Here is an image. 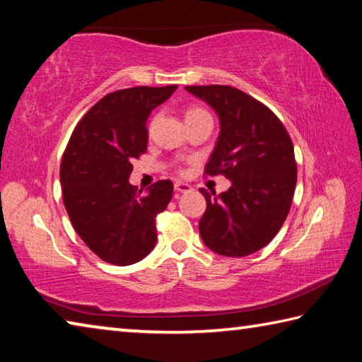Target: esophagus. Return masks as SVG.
<instances>
[{
	"label": "esophagus",
	"mask_w": 362,
	"mask_h": 362,
	"mask_svg": "<svg viewBox=\"0 0 362 362\" xmlns=\"http://www.w3.org/2000/svg\"><path fill=\"white\" fill-rule=\"evenodd\" d=\"M174 189L177 193H187V192H189V189H192V185H188V183H185V182H175Z\"/></svg>",
	"instance_id": "obj_1"
}]
</instances>
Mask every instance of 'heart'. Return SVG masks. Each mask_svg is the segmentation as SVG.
<instances>
[{"label": "heart", "instance_id": "1", "mask_svg": "<svg viewBox=\"0 0 362 362\" xmlns=\"http://www.w3.org/2000/svg\"><path fill=\"white\" fill-rule=\"evenodd\" d=\"M201 115H209V113H207L206 110L201 107H192V108H188L187 118H193V116H201Z\"/></svg>", "mask_w": 362, "mask_h": 362}]
</instances>
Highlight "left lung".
<instances>
[{
	"label": "left lung",
	"instance_id": "left-lung-1",
	"mask_svg": "<svg viewBox=\"0 0 362 362\" xmlns=\"http://www.w3.org/2000/svg\"><path fill=\"white\" fill-rule=\"evenodd\" d=\"M218 116L220 134L206 174L231 180L216 194L201 188L206 212L199 235L218 255L246 257L278 235L297 183L293 145L283 122L254 97L231 86H187Z\"/></svg>",
	"mask_w": 362,
	"mask_h": 362
}]
</instances>
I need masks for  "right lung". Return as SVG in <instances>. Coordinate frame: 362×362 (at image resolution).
<instances>
[{
    "mask_svg": "<svg viewBox=\"0 0 362 362\" xmlns=\"http://www.w3.org/2000/svg\"><path fill=\"white\" fill-rule=\"evenodd\" d=\"M177 86H139L107 94L73 131L60 164L64 204L79 238L102 260L132 265L156 244L155 218L173 198V182L142 192L131 185L134 158L146 151V119Z\"/></svg>",
    "mask_w": 362,
    "mask_h": 362,
    "instance_id": "add662e5",
    "label": "right lung"
}]
</instances>
